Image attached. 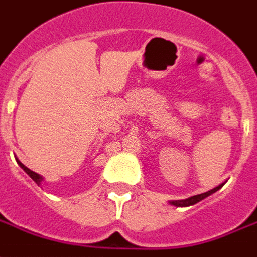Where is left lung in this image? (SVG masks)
Wrapping results in <instances>:
<instances>
[{
  "mask_svg": "<svg viewBox=\"0 0 257 257\" xmlns=\"http://www.w3.org/2000/svg\"><path fill=\"white\" fill-rule=\"evenodd\" d=\"M223 184H219L218 187L213 188V190L207 191V192H203V194H199V195H194V196H191V198H187V199H183V200H172V202H169L173 206H177V207H187V206H192V204L198 203L200 200H203L204 198H207L209 195L214 194V192H217Z\"/></svg>",
  "mask_w": 257,
  "mask_h": 257,
  "instance_id": "obj_1",
  "label": "left lung"
}]
</instances>
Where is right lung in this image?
<instances>
[{
	"label": "right lung",
	"instance_id": "add662e5",
	"mask_svg": "<svg viewBox=\"0 0 257 257\" xmlns=\"http://www.w3.org/2000/svg\"><path fill=\"white\" fill-rule=\"evenodd\" d=\"M16 161H17V164H19V165H20L21 168H23V171H24V172H26L27 175H28V176H30L31 179H32V180H34L35 183L38 184V186H39L40 183L43 181V177L40 176V175H38V173H36V172H34V171H31L30 168H27L26 165H24V164H23V163H20V161H19L17 158H16Z\"/></svg>",
	"mask_w": 257,
	"mask_h": 257
}]
</instances>
